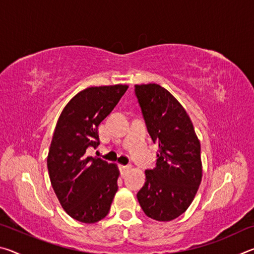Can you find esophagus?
I'll return each mask as SVG.
<instances>
[{
	"label": "esophagus",
	"instance_id": "34e87169",
	"mask_svg": "<svg viewBox=\"0 0 254 254\" xmlns=\"http://www.w3.org/2000/svg\"><path fill=\"white\" fill-rule=\"evenodd\" d=\"M119 168H120V171H121V175H126L127 171L130 170L131 166H122V165H120Z\"/></svg>",
	"mask_w": 254,
	"mask_h": 254
}]
</instances>
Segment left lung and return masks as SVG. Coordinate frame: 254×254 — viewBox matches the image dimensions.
Returning <instances> with one entry per match:
<instances>
[{
    "instance_id": "obj_1",
    "label": "left lung",
    "mask_w": 254,
    "mask_h": 254,
    "mask_svg": "<svg viewBox=\"0 0 254 254\" xmlns=\"http://www.w3.org/2000/svg\"><path fill=\"white\" fill-rule=\"evenodd\" d=\"M148 133L159 150L136 197L147 216L168 222L194 199L201 180L200 143L180 103L158 84L134 85Z\"/></svg>"
}]
</instances>
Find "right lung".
Listing matches in <instances>:
<instances>
[{"instance_id":"obj_1","label":"right lung","mask_w":254,"mask_h":254,"mask_svg":"<svg viewBox=\"0 0 254 254\" xmlns=\"http://www.w3.org/2000/svg\"><path fill=\"white\" fill-rule=\"evenodd\" d=\"M127 89V85L84 89L65 106L56 126L47 167L60 204L76 221H101L118 191L117 166L88 157L87 149L100 144L98 126Z\"/></svg>"}]
</instances>
